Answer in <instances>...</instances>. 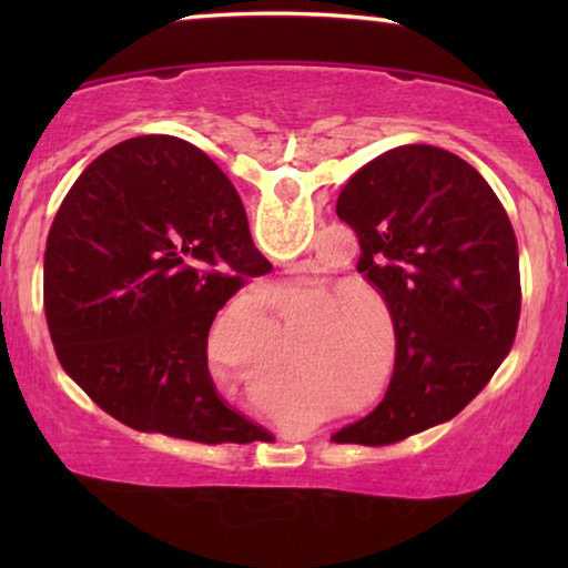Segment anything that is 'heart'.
<instances>
[{
  "mask_svg": "<svg viewBox=\"0 0 568 568\" xmlns=\"http://www.w3.org/2000/svg\"><path fill=\"white\" fill-rule=\"evenodd\" d=\"M348 305H352V300H333V302H328V305H323L321 310H317V315L321 317H328V315H336V313H341V310H346ZM346 321H352V317H341L338 321V325H346Z\"/></svg>",
  "mask_w": 568,
  "mask_h": 568,
  "instance_id": "b5f03b06",
  "label": "heart"
}]
</instances>
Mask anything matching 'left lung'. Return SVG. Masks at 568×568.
Segmentation results:
<instances>
[{"instance_id": "obj_1", "label": "left lung", "mask_w": 568, "mask_h": 568, "mask_svg": "<svg viewBox=\"0 0 568 568\" xmlns=\"http://www.w3.org/2000/svg\"><path fill=\"white\" fill-rule=\"evenodd\" d=\"M359 237L356 271L383 294L395 369L338 445H393L460 414L515 344L517 237L491 185L457 154L403 144L348 178L336 204Z\"/></svg>"}]
</instances>
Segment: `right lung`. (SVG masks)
Masks as SVG:
<instances>
[{
  "mask_svg": "<svg viewBox=\"0 0 568 568\" xmlns=\"http://www.w3.org/2000/svg\"><path fill=\"white\" fill-rule=\"evenodd\" d=\"M271 271L235 185L196 146L134 136L84 168L53 216L43 302L67 375L136 432L222 445L266 437L209 375L214 317Z\"/></svg>",
  "mask_w": 568,
  "mask_h": 568,
  "instance_id": "1",
  "label": "right lung"
}]
</instances>
